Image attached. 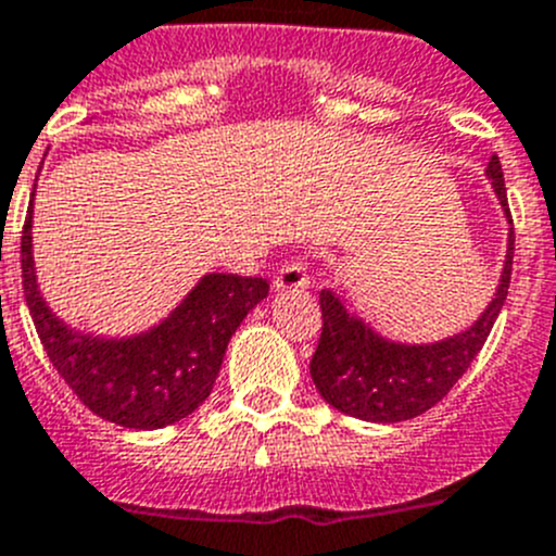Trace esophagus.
Returning a JSON list of instances; mask_svg holds the SVG:
<instances>
[{"label":"esophagus","mask_w":556,"mask_h":556,"mask_svg":"<svg viewBox=\"0 0 556 556\" xmlns=\"http://www.w3.org/2000/svg\"><path fill=\"white\" fill-rule=\"evenodd\" d=\"M273 286H276V291H305L311 286L307 265L305 262H286L273 278Z\"/></svg>","instance_id":"34e87169"}]
</instances>
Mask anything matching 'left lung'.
<instances>
[{
  "mask_svg": "<svg viewBox=\"0 0 556 556\" xmlns=\"http://www.w3.org/2000/svg\"><path fill=\"white\" fill-rule=\"evenodd\" d=\"M486 175L492 178L500 205L510 224L508 254L494 300L463 334L432 345H400L378 338L367 324L349 316L340 296L324 289L318 294L321 338L313 351L311 378L332 408L378 425L414 419L452 392L454 383L465 376L470 362L483 349L494 318L508 296L510 270H514V218H510L497 156L489 159Z\"/></svg>",
  "mask_w": 556,
  "mask_h": 556,
  "instance_id": "left-lung-1",
  "label": "left lung"
}]
</instances>
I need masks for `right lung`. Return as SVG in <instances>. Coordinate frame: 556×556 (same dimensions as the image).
I'll return each instance as SVG.
<instances>
[{"label":"right lung","mask_w":556,"mask_h":556,"mask_svg":"<svg viewBox=\"0 0 556 556\" xmlns=\"http://www.w3.org/2000/svg\"><path fill=\"white\" fill-rule=\"evenodd\" d=\"M21 278L40 343L75 397L99 419L159 430L194 414L216 383L229 338L270 291L267 278L211 273L167 321L131 340H99L64 327L37 291L31 205L21 232Z\"/></svg>","instance_id":"obj_1"}]
</instances>
